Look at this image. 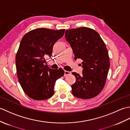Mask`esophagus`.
<instances>
[{"label":"esophagus","mask_w":130,"mask_h":130,"mask_svg":"<svg viewBox=\"0 0 130 130\" xmlns=\"http://www.w3.org/2000/svg\"><path fill=\"white\" fill-rule=\"evenodd\" d=\"M71 74V72L70 71H64V76H68V75H69Z\"/></svg>","instance_id":"1"}]
</instances>
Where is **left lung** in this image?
<instances>
[{
	"instance_id": "8db88e82",
	"label": "left lung",
	"mask_w": 130,
	"mask_h": 130,
	"mask_svg": "<svg viewBox=\"0 0 130 130\" xmlns=\"http://www.w3.org/2000/svg\"><path fill=\"white\" fill-rule=\"evenodd\" d=\"M65 36L83 69L82 75L72 73L76 78L72 94L84 99L95 97L103 89L110 67L106 46L98 32L87 27L68 29Z\"/></svg>"
}]
</instances>
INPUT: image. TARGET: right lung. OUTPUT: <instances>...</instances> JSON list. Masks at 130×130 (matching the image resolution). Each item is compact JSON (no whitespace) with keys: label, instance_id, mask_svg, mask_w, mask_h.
<instances>
[{"label":"right lung","instance_id":"obj_1","mask_svg":"<svg viewBox=\"0 0 130 130\" xmlns=\"http://www.w3.org/2000/svg\"><path fill=\"white\" fill-rule=\"evenodd\" d=\"M64 32V29L37 28L27 33L21 41L15 57L17 74L24 93L33 99L51 98L55 82L64 75L62 69H52L45 65L55 43Z\"/></svg>","mask_w":130,"mask_h":130}]
</instances>
